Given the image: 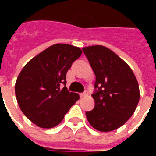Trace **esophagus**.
Instances as JSON below:
<instances>
[{
	"label": "esophagus",
	"instance_id": "1",
	"mask_svg": "<svg viewBox=\"0 0 156 156\" xmlns=\"http://www.w3.org/2000/svg\"><path fill=\"white\" fill-rule=\"evenodd\" d=\"M88 94V92L85 91V92H83V93H82L81 94H80V96H81V97H86V96H87Z\"/></svg>",
	"mask_w": 156,
	"mask_h": 156
}]
</instances>
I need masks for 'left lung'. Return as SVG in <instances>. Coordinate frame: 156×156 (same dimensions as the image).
Instances as JSON below:
<instances>
[{
    "mask_svg": "<svg viewBox=\"0 0 156 156\" xmlns=\"http://www.w3.org/2000/svg\"><path fill=\"white\" fill-rule=\"evenodd\" d=\"M83 51L96 77L92 94L94 108L86 112V117L97 130H115L137 107L140 96L137 79L130 67L109 48L96 45L83 48Z\"/></svg>",
    "mask_w": 156,
    "mask_h": 156,
    "instance_id": "left-lung-1",
    "label": "left lung"
}]
</instances>
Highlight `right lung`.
Segmentation results:
<instances>
[{"mask_svg":"<svg viewBox=\"0 0 156 156\" xmlns=\"http://www.w3.org/2000/svg\"><path fill=\"white\" fill-rule=\"evenodd\" d=\"M82 52L72 45H52L32 58L19 73L16 100L22 113L37 126H57L79 99L78 94L68 91L66 74Z\"/></svg>","mask_w":156,"mask_h":156,"instance_id":"obj_1","label":"right lung"}]
</instances>
